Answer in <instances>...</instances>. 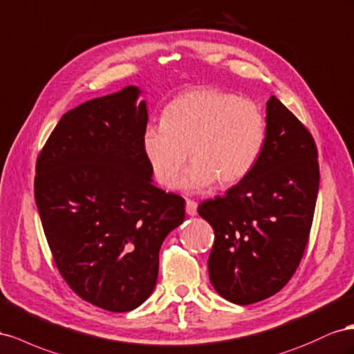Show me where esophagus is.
I'll use <instances>...</instances> for the list:
<instances>
[{
  "label": "esophagus",
  "instance_id": "1",
  "mask_svg": "<svg viewBox=\"0 0 354 354\" xmlns=\"http://www.w3.org/2000/svg\"><path fill=\"white\" fill-rule=\"evenodd\" d=\"M185 212L189 216H194L197 214V203L194 200H187L185 203Z\"/></svg>",
  "mask_w": 354,
  "mask_h": 354
}]
</instances>
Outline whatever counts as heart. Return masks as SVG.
<instances>
[{
  "label": "heart",
  "mask_w": 354,
  "mask_h": 354,
  "mask_svg": "<svg viewBox=\"0 0 354 354\" xmlns=\"http://www.w3.org/2000/svg\"><path fill=\"white\" fill-rule=\"evenodd\" d=\"M267 123L255 100L218 87H194L174 97L160 124H148L142 149L160 185L175 187L185 161L193 158L180 187L200 189L243 179L264 147Z\"/></svg>",
  "instance_id": "1"
}]
</instances>
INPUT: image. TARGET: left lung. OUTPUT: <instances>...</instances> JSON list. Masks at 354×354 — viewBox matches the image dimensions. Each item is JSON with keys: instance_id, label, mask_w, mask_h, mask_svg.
<instances>
[{"instance_id": "left-lung-1", "label": "left lung", "mask_w": 354, "mask_h": 354, "mask_svg": "<svg viewBox=\"0 0 354 354\" xmlns=\"http://www.w3.org/2000/svg\"><path fill=\"white\" fill-rule=\"evenodd\" d=\"M264 147L249 174L197 209L214 228L207 267L221 297L239 306L286 286L304 255L319 191L317 147L274 96L267 102Z\"/></svg>"}]
</instances>
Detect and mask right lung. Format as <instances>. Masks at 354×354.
<instances>
[{
    "label": "right lung",
    "mask_w": 354,
    "mask_h": 354,
    "mask_svg": "<svg viewBox=\"0 0 354 354\" xmlns=\"http://www.w3.org/2000/svg\"><path fill=\"white\" fill-rule=\"evenodd\" d=\"M138 95L129 86L68 111L35 165V203L60 276L114 313L151 295L161 243L185 218L183 197L151 184Z\"/></svg>",
    "instance_id": "1"
}]
</instances>
